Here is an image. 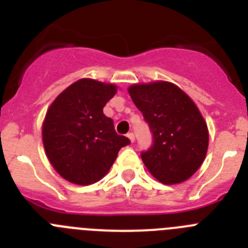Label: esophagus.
I'll return each mask as SVG.
<instances>
[{
    "label": "esophagus",
    "instance_id": "esophagus-1",
    "mask_svg": "<svg viewBox=\"0 0 248 248\" xmlns=\"http://www.w3.org/2000/svg\"><path fill=\"white\" fill-rule=\"evenodd\" d=\"M127 137L129 138V140H131V142H135L136 137H135V133H133V132H129V133H127Z\"/></svg>",
    "mask_w": 248,
    "mask_h": 248
}]
</instances>
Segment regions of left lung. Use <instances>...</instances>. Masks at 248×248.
Masks as SVG:
<instances>
[{"label":"left lung","instance_id":"obj_1","mask_svg":"<svg viewBox=\"0 0 248 248\" xmlns=\"http://www.w3.org/2000/svg\"><path fill=\"white\" fill-rule=\"evenodd\" d=\"M128 93L152 132V145L140 153L144 165L165 185L186 181L208 149V128L197 106L168 82L135 84Z\"/></svg>","mask_w":248,"mask_h":248}]
</instances>
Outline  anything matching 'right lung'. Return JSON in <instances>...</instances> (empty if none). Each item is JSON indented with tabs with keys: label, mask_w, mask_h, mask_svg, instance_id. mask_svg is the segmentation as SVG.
<instances>
[{
	"label": "right lung",
	"mask_w": 248,
	"mask_h": 248,
	"mask_svg": "<svg viewBox=\"0 0 248 248\" xmlns=\"http://www.w3.org/2000/svg\"><path fill=\"white\" fill-rule=\"evenodd\" d=\"M116 87L93 79L69 85L51 104L43 124L45 152L67 181L92 185L110 170L117 153L131 140L117 135L103 112Z\"/></svg>",
	"instance_id": "add662e5"
}]
</instances>
